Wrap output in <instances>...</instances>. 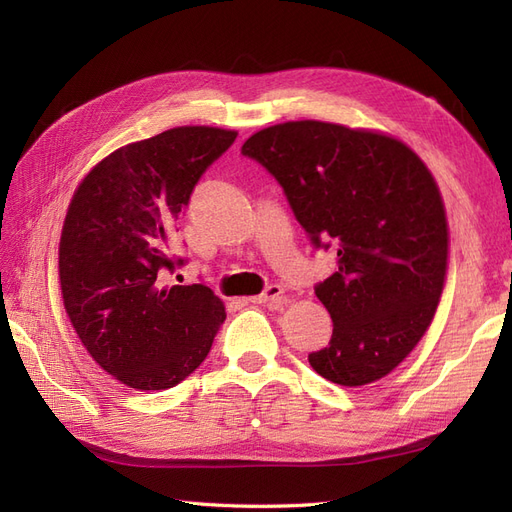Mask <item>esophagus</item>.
<instances>
[{
  "label": "esophagus",
  "instance_id": "34e87169",
  "mask_svg": "<svg viewBox=\"0 0 512 512\" xmlns=\"http://www.w3.org/2000/svg\"><path fill=\"white\" fill-rule=\"evenodd\" d=\"M247 301H250V303H258V305H269L271 309H282V307H286L288 297H286V292H284L282 286L273 284V286H269L265 292L258 294V297H250Z\"/></svg>",
  "mask_w": 512,
  "mask_h": 512
}]
</instances>
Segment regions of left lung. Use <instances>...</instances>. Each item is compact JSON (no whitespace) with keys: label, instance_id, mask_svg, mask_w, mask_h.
I'll return each instance as SVG.
<instances>
[{"label":"left lung","instance_id":"1","mask_svg":"<svg viewBox=\"0 0 512 512\" xmlns=\"http://www.w3.org/2000/svg\"><path fill=\"white\" fill-rule=\"evenodd\" d=\"M241 151L280 181L312 241L337 247V271L316 286L333 335L309 365L342 386L389 376L431 327L446 282L431 170L391 134L316 119L262 128Z\"/></svg>","mask_w":512,"mask_h":512}]
</instances>
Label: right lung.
Listing matches in <instances>:
<instances>
[{"label":"right lung","mask_w":512,"mask_h":512,"mask_svg":"<svg viewBox=\"0 0 512 512\" xmlns=\"http://www.w3.org/2000/svg\"><path fill=\"white\" fill-rule=\"evenodd\" d=\"M237 132L179 126L123 145L74 190L59 239V286L81 344L136 391H164L205 361L226 320L203 286H162L168 237L207 166Z\"/></svg>","instance_id":"add662e5"}]
</instances>
